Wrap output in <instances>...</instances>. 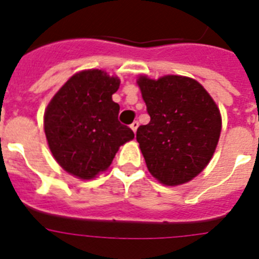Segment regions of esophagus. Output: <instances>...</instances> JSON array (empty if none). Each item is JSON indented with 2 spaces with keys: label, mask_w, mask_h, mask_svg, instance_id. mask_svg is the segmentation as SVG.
Returning a JSON list of instances; mask_svg holds the SVG:
<instances>
[{
  "label": "esophagus",
  "mask_w": 259,
  "mask_h": 259,
  "mask_svg": "<svg viewBox=\"0 0 259 259\" xmlns=\"http://www.w3.org/2000/svg\"><path fill=\"white\" fill-rule=\"evenodd\" d=\"M130 127H131V130L134 132H136L137 131V128H139V122H137V120H135L134 123H132L131 125H130Z\"/></svg>",
  "instance_id": "obj_1"
}]
</instances>
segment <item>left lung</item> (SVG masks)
Returning <instances> with one entry per match:
<instances>
[{
	"mask_svg": "<svg viewBox=\"0 0 259 259\" xmlns=\"http://www.w3.org/2000/svg\"><path fill=\"white\" fill-rule=\"evenodd\" d=\"M137 84L150 115L136 132L148 170L164 185L188 183L207 166L218 145V106L191 77L140 76Z\"/></svg>",
	"mask_w": 259,
	"mask_h": 259,
	"instance_id": "1",
	"label": "left lung"
}]
</instances>
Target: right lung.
Returning <instances> with one entry per match:
<instances>
[{
    "label": "right lung",
    "mask_w": 259,
    "mask_h": 259,
    "mask_svg": "<svg viewBox=\"0 0 259 259\" xmlns=\"http://www.w3.org/2000/svg\"><path fill=\"white\" fill-rule=\"evenodd\" d=\"M120 80L102 70L77 72L48 105L44 130L59 166L79 179L89 180L111 164L119 146L134 131L118 120L113 101Z\"/></svg>",
    "instance_id": "1"
}]
</instances>
